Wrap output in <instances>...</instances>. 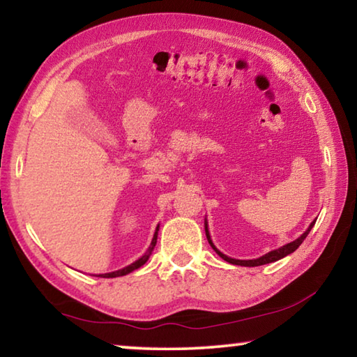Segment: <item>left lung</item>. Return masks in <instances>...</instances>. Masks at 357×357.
<instances>
[{
  "label": "left lung",
  "instance_id": "1",
  "mask_svg": "<svg viewBox=\"0 0 357 357\" xmlns=\"http://www.w3.org/2000/svg\"><path fill=\"white\" fill-rule=\"evenodd\" d=\"M313 225H315V220H313V222L310 223V227L307 228L305 231L302 233L298 239L293 241V243H288V244H285L283 247H280V249H277V250H273V252L266 253V255L259 257V258H255V259H236V258H229V257H227V255H223V253H222L220 250H217V247L213 244V241H211L209 229H208V222H204V231H206V238H208V241H209L211 247H213V249H214L217 253H219V257H220V258H223V259H225V261L231 263V264H238V266H249V268H253V266H261V264L274 263V261H277V259H280V258H283V257L289 255V253H293L296 249H298V247H299L302 243H304V239L307 238V234L310 233V229H312V227H313Z\"/></svg>",
  "mask_w": 357,
  "mask_h": 357
}]
</instances>
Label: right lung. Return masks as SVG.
Here are the masks:
<instances>
[{
	"label": "right lung",
	"instance_id": "add662e5",
	"mask_svg": "<svg viewBox=\"0 0 357 357\" xmlns=\"http://www.w3.org/2000/svg\"><path fill=\"white\" fill-rule=\"evenodd\" d=\"M157 231H159V227L155 228V233H154V238H153V241H151V245H149V249H148V252L144 253V255L142 257V258H138L137 261H134L132 264H129V266H126V268H123V269H119V271H114V273H107V274H99L98 277H104V279H113V277H121V275H126V274H129V273H132V271H135V269H138V268H142V266L148 261V258H149V255H151V252L154 250V247H155V243H157Z\"/></svg>",
	"mask_w": 357,
	"mask_h": 357
}]
</instances>
